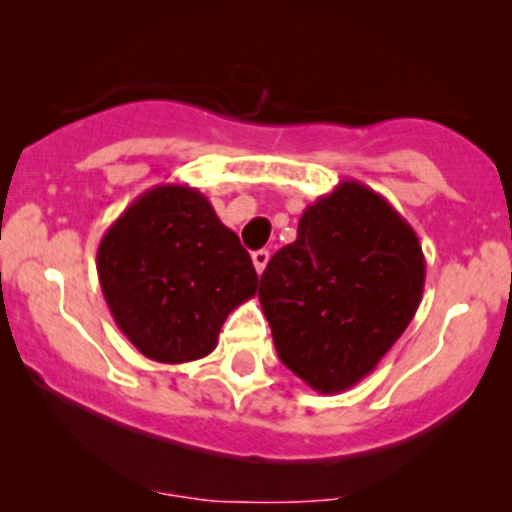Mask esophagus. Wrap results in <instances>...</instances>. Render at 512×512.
<instances>
[{
	"label": "esophagus",
	"instance_id": "1",
	"mask_svg": "<svg viewBox=\"0 0 512 512\" xmlns=\"http://www.w3.org/2000/svg\"><path fill=\"white\" fill-rule=\"evenodd\" d=\"M267 262H269V252H267V250L252 252V264H255L257 274L264 272V267H267Z\"/></svg>",
	"mask_w": 512,
	"mask_h": 512
}]
</instances>
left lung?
Returning a JSON list of instances; mask_svg holds the SVG:
<instances>
[{
    "instance_id": "1",
    "label": "left lung",
    "mask_w": 512,
    "mask_h": 512,
    "mask_svg": "<svg viewBox=\"0 0 512 512\" xmlns=\"http://www.w3.org/2000/svg\"><path fill=\"white\" fill-rule=\"evenodd\" d=\"M419 236L383 195L344 180L310 204L269 260L260 303L276 354L322 395L373 373L424 296Z\"/></svg>"
}]
</instances>
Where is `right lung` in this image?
Segmentation results:
<instances>
[{
  "mask_svg": "<svg viewBox=\"0 0 512 512\" xmlns=\"http://www.w3.org/2000/svg\"><path fill=\"white\" fill-rule=\"evenodd\" d=\"M96 269L117 327L158 363L211 354L228 313L257 293L236 233L197 187L175 182L122 211L98 245Z\"/></svg>",
  "mask_w": 512,
  "mask_h": 512,
  "instance_id": "obj_1",
  "label": "right lung"
}]
</instances>
